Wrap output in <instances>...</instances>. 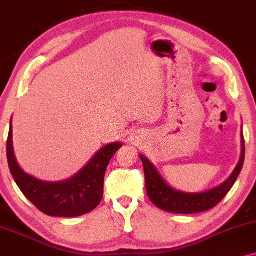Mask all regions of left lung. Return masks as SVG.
Returning a JSON list of instances; mask_svg holds the SVG:
<instances>
[{"instance_id": "1", "label": "left lung", "mask_w": 256, "mask_h": 256, "mask_svg": "<svg viewBox=\"0 0 256 256\" xmlns=\"http://www.w3.org/2000/svg\"><path fill=\"white\" fill-rule=\"evenodd\" d=\"M244 138H243V132L241 131V156H240V161L237 163L235 170L220 186L202 193H186L172 188L163 180L155 166L146 156L140 155L144 167L148 196L152 200V204H155L158 208L172 212V214H187L210 210L218 202H220V200L228 194L234 184L236 182L237 178L241 173L243 162H244Z\"/></svg>"}]
</instances>
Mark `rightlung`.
Listing matches in <instances>:
<instances>
[{
    "label": "right lung",
    "mask_w": 256,
    "mask_h": 256,
    "mask_svg": "<svg viewBox=\"0 0 256 256\" xmlns=\"http://www.w3.org/2000/svg\"><path fill=\"white\" fill-rule=\"evenodd\" d=\"M12 122L7 140L9 169L21 192L42 214L52 217H78L93 211L104 196L106 168L122 143H110L98 150L86 167L68 180L48 182L30 176L21 169L13 149Z\"/></svg>",
    "instance_id": "add662e5"
}]
</instances>
